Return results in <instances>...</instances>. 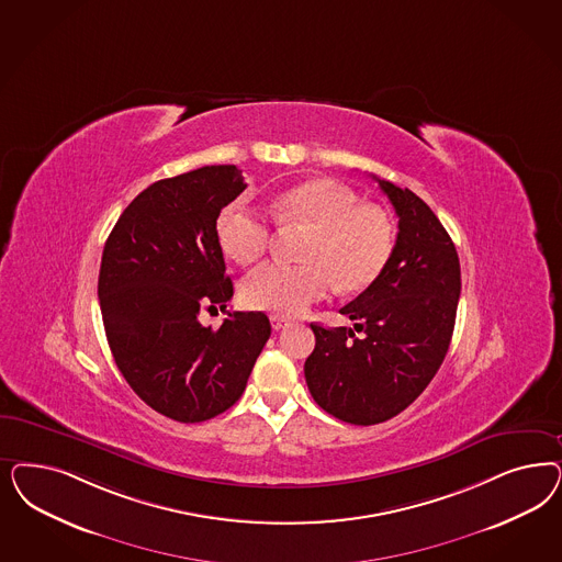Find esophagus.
<instances>
[{
    "label": "esophagus",
    "mask_w": 562,
    "mask_h": 562,
    "mask_svg": "<svg viewBox=\"0 0 562 562\" xmlns=\"http://www.w3.org/2000/svg\"><path fill=\"white\" fill-rule=\"evenodd\" d=\"M271 323L274 330H281V328H285V326L290 325V318H285V316H272Z\"/></svg>",
    "instance_id": "34e87169"
}]
</instances>
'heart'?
<instances>
[{"label":"heart","instance_id":"heart-1","mask_svg":"<svg viewBox=\"0 0 562 562\" xmlns=\"http://www.w3.org/2000/svg\"><path fill=\"white\" fill-rule=\"evenodd\" d=\"M272 213L279 223L308 229L300 258L304 265L267 262L241 283L250 308L293 316L323 300L337 285L345 293L372 285L393 252V225L379 206L360 204L353 190L333 180L304 181L279 194ZM271 221L244 200L218 215L221 248L250 265L271 244Z\"/></svg>","mask_w":562,"mask_h":562}]
</instances>
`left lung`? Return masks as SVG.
I'll return each instance as SVG.
<instances>
[{"label": "left lung", "instance_id": "8db88e82", "mask_svg": "<svg viewBox=\"0 0 562 562\" xmlns=\"http://www.w3.org/2000/svg\"><path fill=\"white\" fill-rule=\"evenodd\" d=\"M374 180L397 213L395 248L379 279L339 310L353 328L310 325L316 345L304 363L314 401L358 426L386 422L424 393L449 351L461 293L453 239L432 209Z\"/></svg>", "mask_w": 562, "mask_h": 562}]
</instances>
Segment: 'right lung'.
<instances>
[{
  "label": "right lung",
  "mask_w": 562,
  "mask_h": 562,
  "mask_svg": "<svg viewBox=\"0 0 562 562\" xmlns=\"http://www.w3.org/2000/svg\"><path fill=\"white\" fill-rule=\"evenodd\" d=\"M244 190L236 165L155 181L103 248L99 302L113 360L148 407L183 424L229 409L271 337L265 312H229L218 328L199 321L234 295L217 218Z\"/></svg>",
  "instance_id": "1"
}]
</instances>
